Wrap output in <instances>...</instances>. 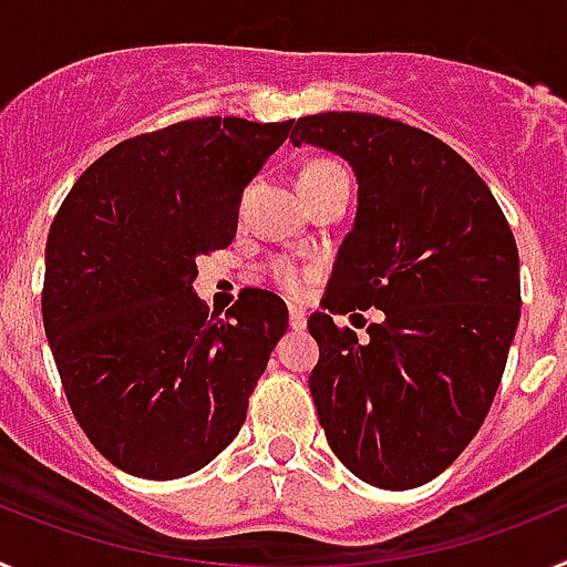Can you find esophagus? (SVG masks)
<instances>
[{"mask_svg":"<svg viewBox=\"0 0 567 567\" xmlns=\"http://www.w3.org/2000/svg\"><path fill=\"white\" fill-rule=\"evenodd\" d=\"M289 329L292 332H303L307 329V315H303V309H289Z\"/></svg>","mask_w":567,"mask_h":567,"instance_id":"obj_1","label":"esophagus"}]
</instances>
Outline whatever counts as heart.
Listing matches in <instances>:
<instances>
[{"mask_svg": "<svg viewBox=\"0 0 567 567\" xmlns=\"http://www.w3.org/2000/svg\"><path fill=\"white\" fill-rule=\"evenodd\" d=\"M338 173H343V167H338V164L329 162V158H315V162H309L307 167L300 169L298 184L300 187H309V184H318V182H323V178H329V175H338ZM267 275L275 287L287 295V298H303L309 289V284L315 280L312 267L295 264V260H289V258L269 260Z\"/></svg>", "mask_w": 567, "mask_h": 567, "instance_id": "1", "label": "heart"}]
</instances>
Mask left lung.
Masks as SVG:
<instances>
[{"instance_id":"obj_1","label":"left lung","mask_w":567,"mask_h":567,"mask_svg":"<svg viewBox=\"0 0 567 567\" xmlns=\"http://www.w3.org/2000/svg\"><path fill=\"white\" fill-rule=\"evenodd\" d=\"M289 138L340 153L360 184L327 307L385 315L365 340L327 312L309 318L320 425L354 477L417 488L463 454L494 403L523 303L517 240L474 167L425 130L318 113Z\"/></svg>"}]
</instances>
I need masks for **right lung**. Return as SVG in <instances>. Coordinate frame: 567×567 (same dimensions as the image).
<instances>
[{"label": "right lung", "instance_id": "add662e5", "mask_svg": "<svg viewBox=\"0 0 567 567\" xmlns=\"http://www.w3.org/2000/svg\"><path fill=\"white\" fill-rule=\"evenodd\" d=\"M292 122L187 118L90 164L50 224L42 320L70 412L115 468L178 480L247 420L287 307L244 289L224 318L195 258L235 238L244 187Z\"/></svg>", "mask_w": 567, "mask_h": 567}]
</instances>
